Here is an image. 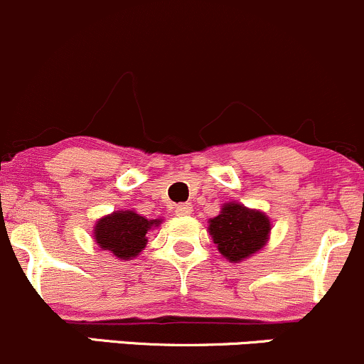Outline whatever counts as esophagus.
Returning a JSON list of instances; mask_svg holds the SVG:
<instances>
[{
	"instance_id": "1",
	"label": "esophagus",
	"mask_w": 364,
	"mask_h": 364,
	"mask_svg": "<svg viewBox=\"0 0 364 364\" xmlns=\"http://www.w3.org/2000/svg\"><path fill=\"white\" fill-rule=\"evenodd\" d=\"M175 213L177 215H189L193 213V205L191 203H181V205L175 208Z\"/></svg>"
}]
</instances>
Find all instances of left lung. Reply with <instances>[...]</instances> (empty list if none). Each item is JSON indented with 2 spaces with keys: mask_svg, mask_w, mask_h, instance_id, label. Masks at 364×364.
<instances>
[{
  "mask_svg": "<svg viewBox=\"0 0 364 364\" xmlns=\"http://www.w3.org/2000/svg\"><path fill=\"white\" fill-rule=\"evenodd\" d=\"M269 230L271 222L264 213L237 203L224 205L220 215L210 220L215 245L230 262H240L259 252L267 241Z\"/></svg>",
  "mask_w": 364,
  "mask_h": 364,
  "instance_id": "1",
  "label": "left lung"
}]
</instances>
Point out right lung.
<instances>
[{"label":"right lung","instance_id":"obj_1","mask_svg":"<svg viewBox=\"0 0 364 364\" xmlns=\"http://www.w3.org/2000/svg\"><path fill=\"white\" fill-rule=\"evenodd\" d=\"M156 225H159L158 218L147 220L130 210L114 212L97 222L95 241L100 248L109 250L118 259H134L147 245V230Z\"/></svg>","mask_w":364,"mask_h":364}]
</instances>
